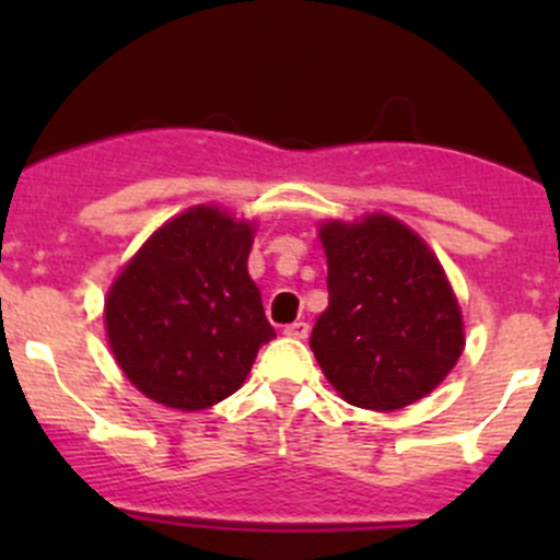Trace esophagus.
<instances>
[{"mask_svg": "<svg viewBox=\"0 0 560 560\" xmlns=\"http://www.w3.org/2000/svg\"><path fill=\"white\" fill-rule=\"evenodd\" d=\"M308 330H312V327H308V322H292V325H287L284 327V336H290V338H308Z\"/></svg>", "mask_w": 560, "mask_h": 560, "instance_id": "1", "label": "esophagus"}]
</instances>
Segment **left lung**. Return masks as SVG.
Returning a JSON list of instances; mask_svg holds the SVG:
<instances>
[{
    "label": "left lung",
    "instance_id": "left-lung-1",
    "mask_svg": "<svg viewBox=\"0 0 560 560\" xmlns=\"http://www.w3.org/2000/svg\"><path fill=\"white\" fill-rule=\"evenodd\" d=\"M327 308L312 352L343 400L393 411L431 393L463 352L460 308L433 252L406 224L374 217L319 230Z\"/></svg>",
    "mask_w": 560,
    "mask_h": 560
}]
</instances>
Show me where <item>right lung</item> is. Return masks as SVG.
Instances as JSON below:
<instances>
[{
    "label": "right lung",
    "mask_w": 560,
    "mask_h": 560,
    "mask_svg": "<svg viewBox=\"0 0 560 560\" xmlns=\"http://www.w3.org/2000/svg\"><path fill=\"white\" fill-rule=\"evenodd\" d=\"M252 230L197 206L156 230L105 303L110 349L127 380L156 404L197 411L244 385L276 338L248 279Z\"/></svg>",
    "instance_id": "right-lung-1"
}]
</instances>
